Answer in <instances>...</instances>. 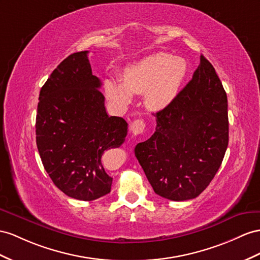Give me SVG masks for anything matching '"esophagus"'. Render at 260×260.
Listing matches in <instances>:
<instances>
[{
    "mask_svg": "<svg viewBox=\"0 0 260 260\" xmlns=\"http://www.w3.org/2000/svg\"><path fill=\"white\" fill-rule=\"evenodd\" d=\"M146 124L143 119H135L134 122L131 124V131L134 135H139L145 131Z\"/></svg>",
    "mask_w": 260,
    "mask_h": 260,
    "instance_id": "esophagus-1",
    "label": "esophagus"
}]
</instances>
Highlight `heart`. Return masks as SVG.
Wrapping results in <instances>:
<instances>
[{"mask_svg": "<svg viewBox=\"0 0 260 260\" xmlns=\"http://www.w3.org/2000/svg\"><path fill=\"white\" fill-rule=\"evenodd\" d=\"M187 72L183 59L155 52L126 68L123 82L109 79L105 92L112 102L122 108L132 102L133 93H145V103L149 109L164 110L176 100Z\"/></svg>", "mask_w": 260, "mask_h": 260, "instance_id": "heart-1", "label": "heart"}]
</instances>
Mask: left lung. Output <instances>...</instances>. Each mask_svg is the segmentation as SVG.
<instances>
[{
  "label": "left lung",
  "instance_id": "obj_1",
  "mask_svg": "<svg viewBox=\"0 0 260 260\" xmlns=\"http://www.w3.org/2000/svg\"><path fill=\"white\" fill-rule=\"evenodd\" d=\"M156 132L135 147L155 193L171 201L194 199L221 167L229 145L228 96L202 55L191 81L157 112Z\"/></svg>",
  "mask_w": 260,
  "mask_h": 260
}]
</instances>
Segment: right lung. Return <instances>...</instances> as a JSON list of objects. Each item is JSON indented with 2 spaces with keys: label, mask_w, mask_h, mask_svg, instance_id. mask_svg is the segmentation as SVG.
<instances>
[{
  "label": "right lung",
  "mask_w": 260,
  "mask_h": 260,
  "mask_svg": "<svg viewBox=\"0 0 260 260\" xmlns=\"http://www.w3.org/2000/svg\"><path fill=\"white\" fill-rule=\"evenodd\" d=\"M101 84L88 51H80L60 62L39 93L36 144L44 168L59 190L82 201L110 193L113 178L101 159L127 135L125 119L106 113Z\"/></svg>",
  "instance_id": "right-lung-1"
}]
</instances>
